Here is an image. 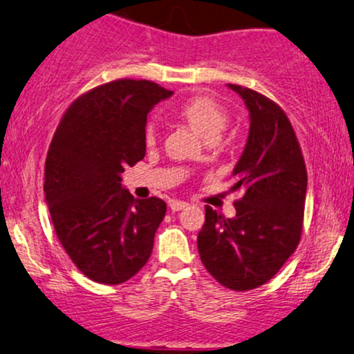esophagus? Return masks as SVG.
I'll use <instances>...</instances> for the list:
<instances>
[{
	"label": "esophagus",
	"instance_id": "1",
	"mask_svg": "<svg viewBox=\"0 0 354 354\" xmlns=\"http://www.w3.org/2000/svg\"><path fill=\"white\" fill-rule=\"evenodd\" d=\"M186 207H187V203H183V201H178V199L169 201V209H171L173 212H178V210L186 209Z\"/></svg>",
	"mask_w": 354,
	"mask_h": 354
}]
</instances>
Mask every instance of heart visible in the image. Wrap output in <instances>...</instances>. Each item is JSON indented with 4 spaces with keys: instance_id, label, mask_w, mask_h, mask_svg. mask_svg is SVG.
I'll use <instances>...</instances> for the list:
<instances>
[{
    "instance_id": "obj_1",
    "label": "heart",
    "mask_w": 354,
    "mask_h": 354,
    "mask_svg": "<svg viewBox=\"0 0 354 354\" xmlns=\"http://www.w3.org/2000/svg\"><path fill=\"white\" fill-rule=\"evenodd\" d=\"M178 115L204 138L218 137L225 129L229 114L221 102L210 96H192L178 107ZM156 138L155 125L149 124L145 131L147 144H153Z\"/></svg>"
}]
</instances>
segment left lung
<instances>
[{"instance_id": "obj_1", "label": "left lung", "mask_w": 354, "mask_h": 354, "mask_svg": "<svg viewBox=\"0 0 354 354\" xmlns=\"http://www.w3.org/2000/svg\"><path fill=\"white\" fill-rule=\"evenodd\" d=\"M250 113V131L232 191L243 189L235 217L205 207L198 235L201 261L232 290L263 286L297 248L302 234L307 169L288 115L253 89L229 84Z\"/></svg>"}]
</instances>
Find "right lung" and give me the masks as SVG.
<instances>
[{"label":"right lung","instance_id":"1","mask_svg":"<svg viewBox=\"0 0 354 354\" xmlns=\"http://www.w3.org/2000/svg\"><path fill=\"white\" fill-rule=\"evenodd\" d=\"M173 95L147 80H118L71 102L46 160V203L75 266L101 284H122L149 261L167 204L136 199L124 169L145 156L147 114Z\"/></svg>","mask_w":354,"mask_h":354}]
</instances>
